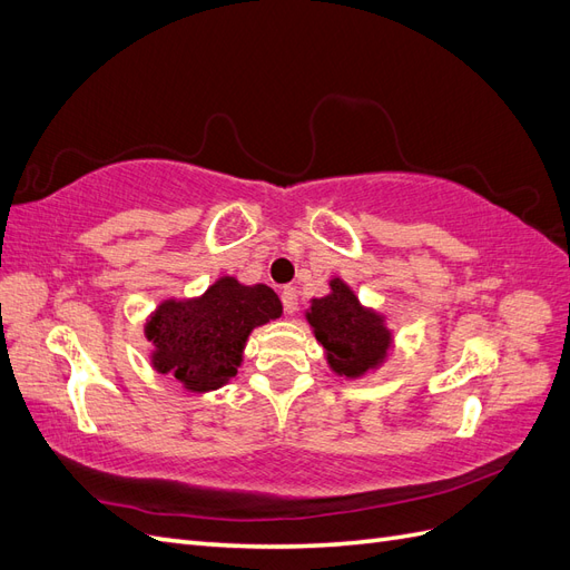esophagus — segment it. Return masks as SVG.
<instances>
[{"mask_svg":"<svg viewBox=\"0 0 570 570\" xmlns=\"http://www.w3.org/2000/svg\"><path fill=\"white\" fill-rule=\"evenodd\" d=\"M281 299H283V306H285V314L295 316L297 314V289L295 287H283Z\"/></svg>","mask_w":570,"mask_h":570,"instance_id":"1","label":"esophagus"}]
</instances>
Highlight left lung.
Masks as SVG:
<instances>
[{
  "label": "left lung",
  "instance_id": "8db88e82",
  "mask_svg": "<svg viewBox=\"0 0 570 570\" xmlns=\"http://www.w3.org/2000/svg\"><path fill=\"white\" fill-rule=\"evenodd\" d=\"M327 285L331 292L312 299L304 318L323 347L327 368L344 381H358L383 368L394 347V333L387 316L361 304L356 292L340 275H333Z\"/></svg>",
  "mask_w": 570,
  "mask_h": 570
}]
</instances>
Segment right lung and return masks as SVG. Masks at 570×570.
<instances>
[{
    "instance_id": "add662e5",
    "label": "right lung",
    "mask_w": 570,
    "mask_h": 570,
    "mask_svg": "<svg viewBox=\"0 0 570 570\" xmlns=\"http://www.w3.org/2000/svg\"><path fill=\"white\" fill-rule=\"evenodd\" d=\"M283 316V304L264 285L220 275L197 297H166L147 316L151 368L195 394L228 385L243 366L254 327Z\"/></svg>"
}]
</instances>
